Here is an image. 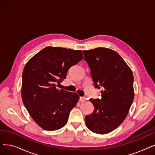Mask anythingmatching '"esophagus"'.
<instances>
[{
	"instance_id": "obj_1",
	"label": "esophagus",
	"mask_w": 155,
	"mask_h": 155,
	"mask_svg": "<svg viewBox=\"0 0 155 155\" xmlns=\"http://www.w3.org/2000/svg\"><path fill=\"white\" fill-rule=\"evenodd\" d=\"M86 101V98L85 97H80V102H85Z\"/></svg>"
}]
</instances>
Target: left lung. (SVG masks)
<instances>
[{
    "mask_svg": "<svg viewBox=\"0 0 155 155\" xmlns=\"http://www.w3.org/2000/svg\"><path fill=\"white\" fill-rule=\"evenodd\" d=\"M83 52L96 88L103 87L101 99L89 100L94 110L86 115L85 124L94 133L106 134L120 126L129 111L134 98L133 73L111 49L97 48Z\"/></svg>",
    "mask_w": 155,
    "mask_h": 155,
    "instance_id": "1",
    "label": "left lung"
}]
</instances>
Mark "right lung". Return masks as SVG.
Instances as JSON below:
<instances>
[{
  "label": "right lung",
  "mask_w": 155,
  "mask_h": 155,
  "mask_svg": "<svg viewBox=\"0 0 155 155\" xmlns=\"http://www.w3.org/2000/svg\"><path fill=\"white\" fill-rule=\"evenodd\" d=\"M83 59L81 50L47 47L26 63L21 97L32 119L42 129L56 130L64 127L79 96L56 88L68 70Z\"/></svg>",
  "instance_id": "right-lung-1"
}]
</instances>
